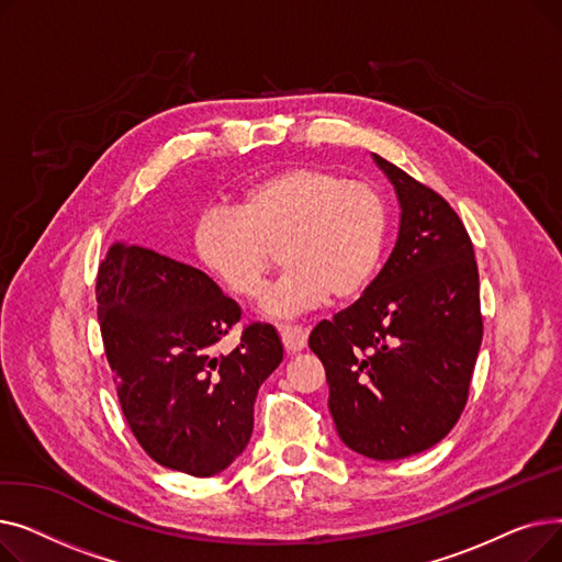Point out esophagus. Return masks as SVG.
<instances>
[{"label": "esophagus", "mask_w": 562, "mask_h": 562, "mask_svg": "<svg viewBox=\"0 0 562 562\" xmlns=\"http://www.w3.org/2000/svg\"><path fill=\"white\" fill-rule=\"evenodd\" d=\"M280 337L289 352H301L307 346V330L301 326H282Z\"/></svg>", "instance_id": "1"}]
</instances>
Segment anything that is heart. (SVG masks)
Wrapping results in <instances>:
<instances>
[{"instance_id": "obj_1", "label": "heart", "mask_w": 562, "mask_h": 562, "mask_svg": "<svg viewBox=\"0 0 562 562\" xmlns=\"http://www.w3.org/2000/svg\"><path fill=\"white\" fill-rule=\"evenodd\" d=\"M390 232L382 193L344 175L293 166L246 187L236 210L204 212L195 252L236 299H257L278 250L282 278L261 310L293 316L326 303L358 299L378 273Z\"/></svg>"}]
</instances>
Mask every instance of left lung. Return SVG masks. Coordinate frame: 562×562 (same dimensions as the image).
<instances>
[{
	"instance_id": "left-lung-1",
	"label": "left lung",
	"mask_w": 562,
	"mask_h": 562,
	"mask_svg": "<svg viewBox=\"0 0 562 562\" xmlns=\"http://www.w3.org/2000/svg\"><path fill=\"white\" fill-rule=\"evenodd\" d=\"M398 198V236L362 296L321 321L310 348L326 367L344 445L371 460L417 456L460 419L483 341L479 269L451 204L373 155Z\"/></svg>"
}]
</instances>
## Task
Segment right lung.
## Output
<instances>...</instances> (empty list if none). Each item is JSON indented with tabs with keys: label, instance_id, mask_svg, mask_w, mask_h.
<instances>
[{
	"label": "right lung",
	"instance_id": "1",
	"mask_svg": "<svg viewBox=\"0 0 562 562\" xmlns=\"http://www.w3.org/2000/svg\"><path fill=\"white\" fill-rule=\"evenodd\" d=\"M98 318L123 415L145 453L210 479L244 453L261 382L282 362L269 323H252L227 356L218 341L241 318L193 266L115 241L98 271Z\"/></svg>",
	"mask_w": 562,
	"mask_h": 562
}]
</instances>
